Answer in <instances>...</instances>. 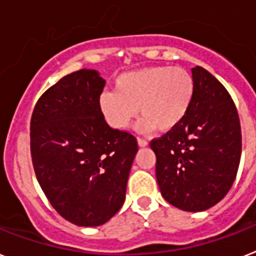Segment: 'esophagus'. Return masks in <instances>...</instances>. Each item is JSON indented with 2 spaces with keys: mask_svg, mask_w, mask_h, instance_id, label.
Segmentation results:
<instances>
[{
  "mask_svg": "<svg viewBox=\"0 0 256 256\" xmlns=\"http://www.w3.org/2000/svg\"><path fill=\"white\" fill-rule=\"evenodd\" d=\"M138 146H139V147H147L148 142L146 140V139L138 138Z\"/></svg>",
  "mask_w": 256,
  "mask_h": 256,
  "instance_id": "1",
  "label": "esophagus"
}]
</instances>
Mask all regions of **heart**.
Wrapping results in <instances>:
<instances>
[{
    "mask_svg": "<svg viewBox=\"0 0 256 256\" xmlns=\"http://www.w3.org/2000/svg\"><path fill=\"white\" fill-rule=\"evenodd\" d=\"M114 91L102 92L98 105L105 121L124 130L136 114L142 132H169L182 122L195 94L194 79L184 68L150 66L121 74Z\"/></svg>",
    "mask_w": 256,
    "mask_h": 256,
    "instance_id": "heart-1",
    "label": "heart"
}]
</instances>
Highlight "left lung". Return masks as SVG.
Returning a JSON list of instances; mask_svg holds the SVG:
<instances>
[{"mask_svg":"<svg viewBox=\"0 0 256 256\" xmlns=\"http://www.w3.org/2000/svg\"><path fill=\"white\" fill-rule=\"evenodd\" d=\"M195 94L186 117L151 142L161 195L188 212L214 207L230 190L241 160L242 135L229 92L206 68H191Z\"/></svg>","mask_w":256,"mask_h":256,"instance_id":"obj_1","label":"left lung"}]
</instances>
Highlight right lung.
I'll use <instances>...</instances> for the list:
<instances>
[{
	"label": "right lung",
	"instance_id": "obj_1",
	"mask_svg": "<svg viewBox=\"0 0 256 256\" xmlns=\"http://www.w3.org/2000/svg\"><path fill=\"white\" fill-rule=\"evenodd\" d=\"M104 86L96 70L72 72L42 94L31 118L36 178L56 211L79 226L105 224L121 210L138 152L134 135L105 122Z\"/></svg>",
	"mask_w": 256,
	"mask_h": 256
}]
</instances>
